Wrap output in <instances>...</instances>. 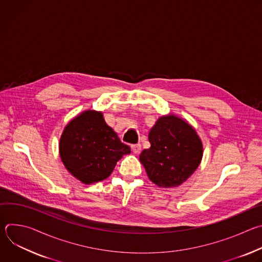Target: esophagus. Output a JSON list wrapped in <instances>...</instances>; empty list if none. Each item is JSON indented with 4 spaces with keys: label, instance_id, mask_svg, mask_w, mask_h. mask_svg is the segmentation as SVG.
Returning <instances> with one entry per match:
<instances>
[{
    "label": "esophagus",
    "instance_id": "obj_1",
    "mask_svg": "<svg viewBox=\"0 0 262 262\" xmlns=\"http://www.w3.org/2000/svg\"><path fill=\"white\" fill-rule=\"evenodd\" d=\"M141 144H135V145H132V150L134 154H140L141 151Z\"/></svg>",
    "mask_w": 262,
    "mask_h": 262
}]
</instances>
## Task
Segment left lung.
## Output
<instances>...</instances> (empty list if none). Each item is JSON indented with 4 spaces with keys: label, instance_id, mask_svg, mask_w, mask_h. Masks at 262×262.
Returning a JSON list of instances; mask_svg holds the SVG:
<instances>
[{
    "label": "left lung",
    "instance_id": "8db88e82",
    "mask_svg": "<svg viewBox=\"0 0 262 262\" xmlns=\"http://www.w3.org/2000/svg\"><path fill=\"white\" fill-rule=\"evenodd\" d=\"M150 148L144 149L140 162L154 183L174 188L198 168L203 156L202 142L188 122L175 115L162 116L149 132Z\"/></svg>",
    "mask_w": 262,
    "mask_h": 262
}]
</instances>
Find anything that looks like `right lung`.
<instances>
[{"mask_svg":"<svg viewBox=\"0 0 262 262\" xmlns=\"http://www.w3.org/2000/svg\"><path fill=\"white\" fill-rule=\"evenodd\" d=\"M59 152L71 175L90 184L108 177L130 148L105 123L101 112L88 110L65 126Z\"/></svg>","mask_w":262,"mask_h":262,"instance_id":"obj_1","label":"right lung"}]
</instances>
